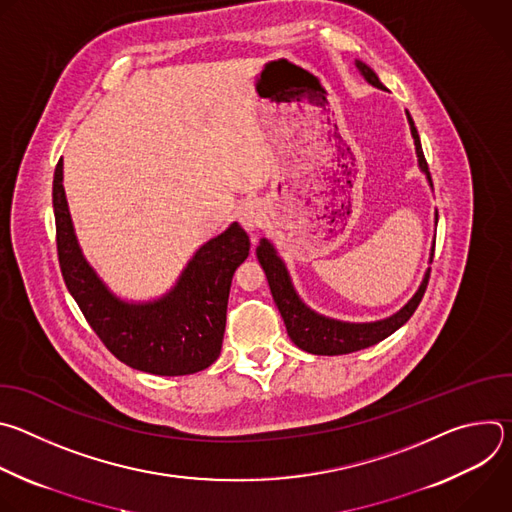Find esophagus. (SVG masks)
<instances>
[{"mask_svg": "<svg viewBox=\"0 0 512 512\" xmlns=\"http://www.w3.org/2000/svg\"><path fill=\"white\" fill-rule=\"evenodd\" d=\"M239 223L247 231H255L261 225V212H259V206L255 202H245L239 208Z\"/></svg>", "mask_w": 512, "mask_h": 512, "instance_id": "esophagus-1", "label": "esophagus"}]
</instances>
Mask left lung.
<instances>
[{
	"label": "left lung",
	"instance_id": "left-lung-1",
	"mask_svg": "<svg viewBox=\"0 0 512 512\" xmlns=\"http://www.w3.org/2000/svg\"><path fill=\"white\" fill-rule=\"evenodd\" d=\"M356 68L360 70V75L367 79L373 87L377 89H385L383 83L379 81V77L375 75V70L371 66H367L364 62L356 60ZM407 121L411 127V135L415 141V152H417V162L421 172H425L429 184H431V176H429V168L421 150V141H419V133L415 129V123L411 119V115L407 113ZM437 214V212H435ZM257 259L267 275L269 281V289L271 296L279 308V314L285 322L287 334L289 338L294 340V344L306 352L312 354H324V356H336V354H348V352H356L362 348H369L381 340H385L387 336H391L395 330H399L417 310L425 287L429 281V269L425 271V277L419 285V289L415 291V296L393 316L379 320V322H367V324H350V322H340V320H332L326 316L316 314L314 310H310L300 296L296 294L294 285H291L289 273L285 269V263L279 259L277 251L273 249V245L267 239H261L257 245ZM431 259H433V249H431Z\"/></svg>",
	"mask_w": 512,
	"mask_h": 512
}]
</instances>
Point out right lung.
Instances as JSON below:
<instances>
[{"mask_svg": "<svg viewBox=\"0 0 512 512\" xmlns=\"http://www.w3.org/2000/svg\"><path fill=\"white\" fill-rule=\"evenodd\" d=\"M52 206L64 283L109 352L131 369L160 377L208 369L221 354L233 273L251 249L241 225L204 243L166 296L133 304L111 294L83 257L62 186V160L54 170Z\"/></svg>", "mask_w": 512, "mask_h": 512, "instance_id": "1", "label": "right lung"}]
</instances>
